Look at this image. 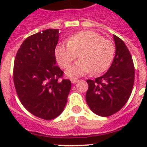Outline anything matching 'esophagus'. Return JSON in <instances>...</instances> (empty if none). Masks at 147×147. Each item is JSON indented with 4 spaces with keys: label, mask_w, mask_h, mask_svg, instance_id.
<instances>
[{
    "label": "esophagus",
    "mask_w": 147,
    "mask_h": 147,
    "mask_svg": "<svg viewBox=\"0 0 147 147\" xmlns=\"http://www.w3.org/2000/svg\"><path fill=\"white\" fill-rule=\"evenodd\" d=\"M78 79H76V78H71V82L73 83V84H75L76 82H78Z\"/></svg>",
    "instance_id": "esophagus-1"
}]
</instances>
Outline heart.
Masks as SVG:
<instances>
[{
  "label": "heart",
  "mask_w": 147,
  "mask_h": 147,
  "mask_svg": "<svg viewBox=\"0 0 147 147\" xmlns=\"http://www.w3.org/2000/svg\"><path fill=\"white\" fill-rule=\"evenodd\" d=\"M76 62L66 72L70 77L90 72L99 74L107 71L113 60L115 46L99 34L84 31L69 37L67 44L59 43L55 48L57 61L62 68H67L78 57Z\"/></svg>",
  "instance_id": "1"
}]
</instances>
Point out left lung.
<instances>
[{
  "mask_svg": "<svg viewBox=\"0 0 147 147\" xmlns=\"http://www.w3.org/2000/svg\"><path fill=\"white\" fill-rule=\"evenodd\" d=\"M113 39L115 55L108 71L95 80H87V104L94 113L103 117L110 116L124 107L134 85L132 56L123 40L115 35Z\"/></svg>",
  "mask_w": 147,
  "mask_h": 147,
  "instance_id": "obj_1",
  "label": "left lung"
}]
</instances>
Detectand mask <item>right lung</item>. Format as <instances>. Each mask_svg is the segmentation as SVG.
<instances>
[{"instance_id":"right-lung-1","label":"right lung","mask_w":147,"mask_h":147,"mask_svg":"<svg viewBox=\"0 0 147 147\" xmlns=\"http://www.w3.org/2000/svg\"><path fill=\"white\" fill-rule=\"evenodd\" d=\"M59 29L49 28L27 37L17 52L13 80L19 99L34 115L51 120L60 115L71 90L69 80L56 65Z\"/></svg>"}]
</instances>
